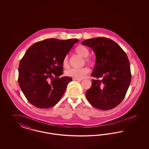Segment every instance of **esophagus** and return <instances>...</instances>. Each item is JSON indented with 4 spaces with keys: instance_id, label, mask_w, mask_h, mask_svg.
Listing matches in <instances>:
<instances>
[{
    "instance_id": "1",
    "label": "esophagus",
    "mask_w": 149,
    "mask_h": 149,
    "mask_svg": "<svg viewBox=\"0 0 149 149\" xmlns=\"http://www.w3.org/2000/svg\"><path fill=\"white\" fill-rule=\"evenodd\" d=\"M73 80H76V81H81L82 79H75V78H73L72 79Z\"/></svg>"
}]
</instances>
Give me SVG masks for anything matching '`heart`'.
I'll return each instance as SVG.
<instances>
[{
  "label": "heart",
  "instance_id": "obj_1",
  "mask_svg": "<svg viewBox=\"0 0 149 149\" xmlns=\"http://www.w3.org/2000/svg\"><path fill=\"white\" fill-rule=\"evenodd\" d=\"M76 52L78 55H80L81 56L86 58L89 55V50L87 47L84 46L80 45L78 46L75 49ZM86 63L90 65H92L93 61L92 60L86 58L85 60ZM63 66L65 68L69 67V61H68V56L65 57L63 62ZM90 72V69L86 67L83 68L81 69H70L69 70H66L65 72V74L66 76L71 77V78H75L78 79H82L85 77V76L89 74Z\"/></svg>",
  "mask_w": 149,
  "mask_h": 149
}]
</instances>
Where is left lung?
<instances>
[{
    "mask_svg": "<svg viewBox=\"0 0 149 149\" xmlns=\"http://www.w3.org/2000/svg\"><path fill=\"white\" fill-rule=\"evenodd\" d=\"M95 54V67L91 75L101 80H92L85 93L93 107L100 110L111 109L124 99L131 83V74L127 56L113 40L98 37L83 41Z\"/></svg>",
    "mask_w": 149,
    "mask_h": 149,
    "instance_id": "obj_1",
    "label": "left lung"
}]
</instances>
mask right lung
Segmentation results:
<instances>
[{"instance_id": "right-lung-1", "label": "right lung", "mask_w": 149, "mask_h": 149, "mask_svg": "<svg viewBox=\"0 0 149 149\" xmlns=\"http://www.w3.org/2000/svg\"><path fill=\"white\" fill-rule=\"evenodd\" d=\"M78 39L49 38L36 42L26 52L18 68V83L33 106L49 108L55 106L71 81L63 74L64 57Z\"/></svg>"}]
</instances>
